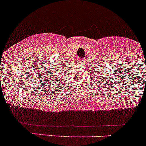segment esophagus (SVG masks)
Listing matches in <instances>:
<instances>
[{
    "label": "esophagus",
    "instance_id": "1",
    "mask_svg": "<svg viewBox=\"0 0 146 146\" xmlns=\"http://www.w3.org/2000/svg\"><path fill=\"white\" fill-rule=\"evenodd\" d=\"M79 62H80V64H85V60L84 59V58H80V59H79Z\"/></svg>",
    "mask_w": 146,
    "mask_h": 146
}]
</instances>
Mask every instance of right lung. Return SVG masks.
I'll return each mask as SVG.
<instances>
[{
    "instance_id": "1",
    "label": "right lung",
    "mask_w": 146,
    "mask_h": 146,
    "mask_svg": "<svg viewBox=\"0 0 146 146\" xmlns=\"http://www.w3.org/2000/svg\"><path fill=\"white\" fill-rule=\"evenodd\" d=\"M58 69H59V71L58 70H56V71L57 72H61V68H59L58 67ZM56 72H55L54 73H52V75H51V79H50V80H52V82H53V81H54V82H56V80H57V78H58V73H56ZM57 81H58V80H57ZM52 83H53V82H52Z\"/></svg>"
}]
</instances>
